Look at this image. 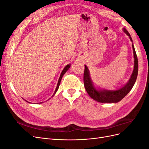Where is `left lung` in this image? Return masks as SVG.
Returning a JSON list of instances; mask_svg holds the SVG:
<instances>
[{
  "label": "left lung",
  "mask_w": 149,
  "mask_h": 149,
  "mask_svg": "<svg viewBox=\"0 0 149 149\" xmlns=\"http://www.w3.org/2000/svg\"><path fill=\"white\" fill-rule=\"evenodd\" d=\"M124 32L129 37L130 41L132 42V39L130 35L125 29H123ZM132 49L134 58V66L132 73L130 76L127 83L123 86L115 90H110L102 89L100 87H96L93 83L90 76V73L88 68L86 65H84V88L86 90L89 96L94 100L99 102L102 103H117L121 101L127 95L132 89V87L136 81L138 74V60L137 56L135 50L134 46L132 43Z\"/></svg>",
  "instance_id": "8db88e82"
}]
</instances>
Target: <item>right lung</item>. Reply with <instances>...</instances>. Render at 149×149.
I'll use <instances>...</instances> for the list:
<instances>
[{"label": "right lung", "mask_w": 149, "mask_h": 149, "mask_svg": "<svg viewBox=\"0 0 149 149\" xmlns=\"http://www.w3.org/2000/svg\"><path fill=\"white\" fill-rule=\"evenodd\" d=\"M70 66H71V64H68V65H67L65 68H64V69L63 70V71H62V72H61V74H60V78H59V79H58V84H57V86H56V89H55V92H54V93H53V95L52 96V97H53L54 96V95H55V93H56V91H58V88H59V86H60V82H61V79H62V78H63V75H64V74L66 73V72L69 70V68H70ZM51 98H49V99H48V100H50ZM25 101H26L27 102H29V103H31V102H29V101H26L25 100H24ZM41 103H43V102H38V104H41Z\"/></svg>", "instance_id": "1"}]
</instances>
